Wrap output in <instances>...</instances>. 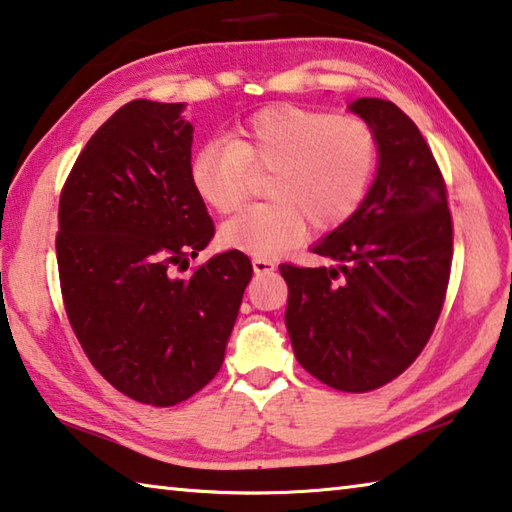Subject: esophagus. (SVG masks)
<instances>
[{
  "instance_id": "34e87169",
  "label": "esophagus",
  "mask_w": 512,
  "mask_h": 512,
  "mask_svg": "<svg viewBox=\"0 0 512 512\" xmlns=\"http://www.w3.org/2000/svg\"><path fill=\"white\" fill-rule=\"evenodd\" d=\"M253 271L255 273H271V271H275V262H271V259H264V257H255Z\"/></svg>"
}]
</instances>
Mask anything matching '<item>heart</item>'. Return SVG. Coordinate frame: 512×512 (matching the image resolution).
<instances>
[{"label":"heart","instance_id":"b5f03b06","mask_svg":"<svg viewBox=\"0 0 512 512\" xmlns=\"http://www.w3.org/2000/svg\"><path fill=\"white\" fill-rule=\"evenodd\" d=\"M379 167V137L357 115L280 103L250 115L232 140L205 142L189 162V178L205 205L235 214L253 176L271 173V201L223 225L225 246L273 257L307 235L339 228L359 210Z\"/></svg>","mask_w":512,"mask_h":512}]
</instances>
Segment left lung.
I'll return each instance as SVG.
<instances>
[{
    "instance_id": "1",
    "label": "left lung",
    "mask_w": 512,
    "mask_h": 512,
    "mask_svg": "<svg viewBox=\"0 0 512 512\" xmlns=\"http://www.w3.org/2000/svg\"><path fill=\"white\" fill-rule=\"evenodd\" d=\"M352 112L379 137V167L352 219L314 248L336 266L282 264L300 366L345 393L388 384L420 357L447 296L454 225L445 178L413 119L384 99Z\"/></svg>"
}]
</instances>
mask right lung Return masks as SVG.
<instances>
[{"instance_id":"right-lung-1","label":"right lung","mask_w":512,"mask_h":512,"mask_svg":"<svg viewBox=\"0 0 512 512\" xmlns=\"http://www.w3.org/2000/svg\"><path fill=\"white\" fill-rule=\"evenodd\" d=\"M183 108L121 106L85 144L58 203L69 325L108 384L151 406L185 402L214 379L253 277L239 250L178 277L214 237L189 178Z\"/></svg>"}]
</instances>
